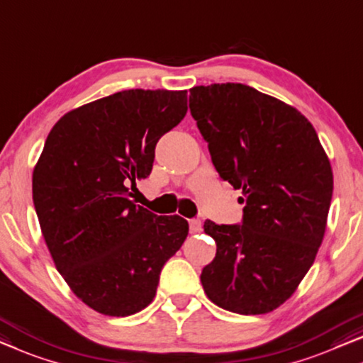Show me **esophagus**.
Here are the masks:
<instances>
[{
  "instance_id": "34e87169",
  "label": "esophagus",
  "mask_w": 363,
  "mask_h": 363,
  "mask_svg": "<svg viewBox=\"0 0 363 363\" xmlns=\"http://www.w3.org/2000/svg\"><path fill=\"white\" fill-rule=\"evenodd\" d=\"M199 230H201V220H199V219H191L190 220V233L191 234H196V233H199Z\"/></svg>"
}]
</instances>
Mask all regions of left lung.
Instances as JSON below:
<instances>
[{
  "mask_svg": "<svg viewBox=\"0 0 363 363\" xmlns=\"http://www.w3.org/2000/svg\"><path fill=\"white\" fill-rule=\"evenodd\" d=\"M190 111L219 177L245 203L242 224L204 223L216 240L204 293L228 311L270 313L295 293L323 242L329 159L298 109L242 83L193 86Z\"/></svg>",
  "mask_w": 363,
  "mask_h": 363,
  "instance_id": "1",
  "label": "left lung"
}]
</instances>
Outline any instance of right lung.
Returning <instances> with one entry per match:
<instances>
[{"mask_svg":"<svg viewBox=\"0 0 363 363\" xmlns=\"http://www.w3.org/2000/svg\"><path fill=\"white\" fill-rule=\"evenodd\" d=\"M186 90H125L62 116L34 167L33 199L57 270L86 306L130 316L149 306L186 219L130 196L155 145L186 114Z\"/></svg>","mask_w":363,"mask_h":363,"instance_id":"1","label":"right lung"}]
</instances>
